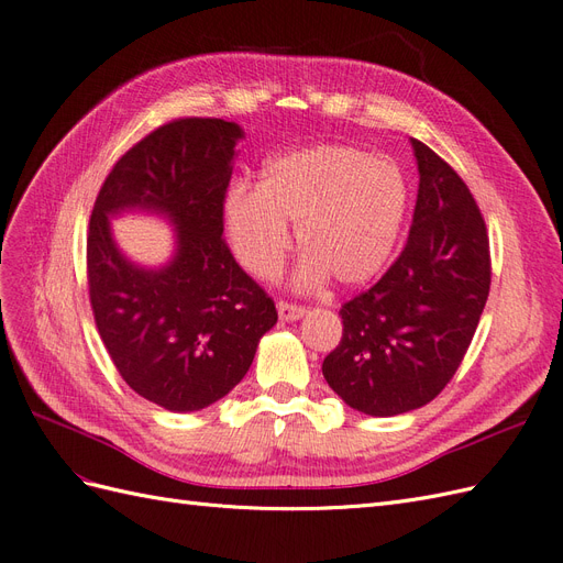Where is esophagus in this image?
Wrapping results in <instances>:
<instances>
[{
	"mask_svg": "<svg viewBox=\"0 0 563 563\" xmlns=\"http://www.w3.org/2000/svg\"><path fill=\"white\" fill-rule=\"evenodd\" d=\"M277 312H279V317L284 319V321H296V319H300L305 312L302 305H296V302H286V300H279L277 302Z\"/></svg>",
	"mask_w": 563,
	"mask_h": 563,
	"instance_id": "34e87169",
	"label": "esophagus"
}]
</instances>
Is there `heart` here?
Listing matches in <instances>:
<instances>
[{"instance_id":"b5f03b06","label":"heart","mask_w":563,"mask_h":563,"mask_svg":"<svg viewBox=\"0 0 563 563\" xmlns=\"http://www.w3.org/2000/svg\"><path fill=\"white\" fill-rule=\"evenodd\" d=\"M408 207L397 162L352 145H312L269 159L258 187L232 185L225 228L240 263L272 277L291 246L288 223L308 249L296 284L312 288L333 275L356 286L373 279L395 249Z\"/></svg>"}]
</instances>
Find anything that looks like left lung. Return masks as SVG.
Returning a JSON list of instances; mask_svg holds the SVG:
<instances>
[{"label": "left lung", "mask_w": 563, "mask_h": 563, "mask_svg": "<svg viewBox=\"0 0 563 563\" xmlns=\"http://www.w3.org/2000/svg\"><path fill=\"white\" fill-rule=\"evenodd\" d=\"M418 164L413 225L399 258L340 310L343 338L321 373L366 416L432 401L472 343L490 288L484 216L453 168L411 139Z\"/></svg>", "instance_id": "1"}]
</instances>
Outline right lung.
Here are the masks:
<instances>
[{"label":"right lung","instance_id":"obj_1","mask_svg":"<svg viewBox=\"0 0 563 563\" xmlns=\"http://www.w3.org/2000/svg\"><path fill=\"white\" fill-rule=\"evenodd\" d=\"M240 124L174 119L119 159L96 197L89 298L103 345L126 385L166 411L190 413L223 399L277 323L275 300L236 265L223 240V203ZM164 214L177 253L164 268L131 264L109 216Z\"/></svg>","mask_w":563,"mask_h":563}]
</instances>
